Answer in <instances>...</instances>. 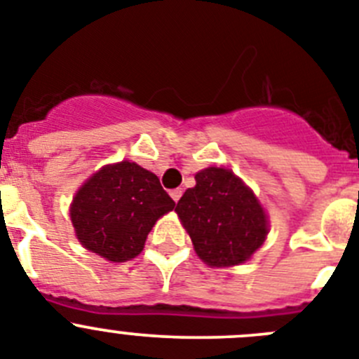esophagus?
Wrapping results in <instances>:
<instances>
[{"mask_svg":"<svg viewBox=\"0 0 359 359\" xmlns=\"http://www.w3.org/2000/svg\"><path fill=\"white\" fill-rule=\"evenodd\" d=\"M170 195H172V198L175 200V202H179L180 196H182V189H180V187H177V189H172V191H170Z\"/></svg>","mask_w":359,"mask_h":359,"instance_id":"34e87169","label":"esophagus"}]
</instances>
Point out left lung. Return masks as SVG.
Here are the masks:
<instances>
[{
	"label": "left lung",
	"mask_w": 359,
	"mask_h": 359,
	"mask_svg": "<svg viewBox=\"0 0 359 359\" xmlns=\"http://www.w3.org/2000/svg\"><path fill=\"white\" fill-rule=\"evenodd\" d=\"M177 202V215L196 254L211 266L245 263L263 245L266 215L254 193L231 170L208 168Z\"/></svg>",
	"instance_id": "obj_1"
}]
</instances>
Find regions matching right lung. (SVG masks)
Returning a JSON list of instances; mask_svg holds the SVG:
<instances>
[{"label":"right lung","instance_id":"add662e5","mask_svg":"<svg viewBox=\"0 0 359 359\" xmlns=\"http://www.w3.org/2000/svg\"><path fill=\"white\" fill-rule=\"evenodd\" d=\"M173 208L156 173L123 161L102 168L80 187L71 222L87 250L123 263L143 250L148 232Z\"/></svg>","mask_w":359,"mask_h":359}]
</instances>
